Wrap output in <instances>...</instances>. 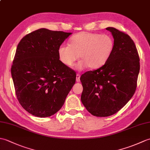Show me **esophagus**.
Here are the masks:
<instances>
[{
  "label": "esophagus",
  "mask_w": 150,
  "mask_h": 150,
  "mask_svg": "<svg viewBox=\"0 0 150 150\" xmlns=\"http://www.w3.org/2000/svg\"><path fill=\"white\" fill-rule=\"evenodd\" d=\"M80 77H81V75L79 74H77V75H76V81H77V82H79L81 81Z\"/></svg>",
  "instance_id": "obj_1"
}]
</instances>
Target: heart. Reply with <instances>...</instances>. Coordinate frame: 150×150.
I'll return each mask as SVG.
<instances>
[{
  "label": "heart",
  "mask_w": 150,
  "mask_h": 150,
  "mask_svg": "<svg viewBox=\"0 0 150 150\" xmlns=\"http://www.w3.org/2000/svg\"><path fill=\"white\" fill-rule=\"evenodd\" d=\"M114 49V41L109 35L81 32L70 39L69 45H61L59 48V59L65 66L71 68L79 59L78 69L85 67L97 69L110 59Z\"/></svg>",
  "instance_id": "1"
}]
</instances>
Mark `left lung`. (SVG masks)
I'll use <instances>...</instances> for the list:
<instances>
[{
  "label": "left lung",
  "mask_w": 150,
  "mask_h": 150,
  "mask_svg": "<svg viewBox=\"0 0 150 150\" xmlns=\"http://www.w3.org/2000/svg\"><path fill=\"white\" fill-rule=\"evenodd\" d=\"M114 49L100 68L82 74L81 101L91 115L108 117L118 112L134 95L140 70L135 44L128 34L109 27Z\"/></svg>",
  "instance_id": "left-lung-1"
}]
</instances>
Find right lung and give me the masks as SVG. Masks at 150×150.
<instances>
[{
    "label": "right lung",
    "instance_id": "1",
    "mask_svg": "<svg viewBox=\"0 0 150 150\" xmlns=\"http://www.w3.org/2000/svg\"><path fill=\"white\" fill-rule=\"evenodd\" d=\"M71 33L41 28L19 42L11 73L22 107L39 117L57 113L76 81V73L59 60L58 50Z\"/></svg>",
    "mask_w": 150,
    "mask_h": 150
}]
</instances>
